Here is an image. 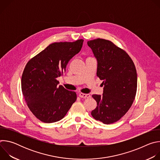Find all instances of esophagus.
<instances>
[{
  "mask_svg": "<svg viewBox=\"0 0 160 160\" xmlns=\"http://www.w3.org/2000/svg\"><path fill=\"white\" fill-rule=\"evenodd\" d=\"M79 97L81 98H90V96L88 94H83V93H80L79 94Z\"/></svg>",
  "mask_w": 160,
  "mask_h": 160,
  "instance_id": "1",
  "label": "esophagus"
}]
</instances>
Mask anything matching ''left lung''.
<instances>
[{
  "instance_id": "obj_1",
  "label": "left lung",
  "mask_w": 160,
  "mask_h": 160,
  "mask_svg": "<svg viewBox=\"0 0 160 160\" xmlns=\"http://www.w3.org/2000/svg\"><path fill=\"white\" fill-rule=\"evenodd\" d=\"M87 44L97 59V76L104 85L102 96H92L97 107L91 115L104 124L113 123L125 115L135 99V66L128 54L109 40L97 38Z\"/></svg>"
}]
</instances>
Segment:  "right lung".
I'll return each instance as SVG.
<instances>
[{"label": "right lung", "mask_w": 160, "mask_h": 160, "mask_svg": "<svg viewBox=\"0 0 160 160\" xmlns=\"http://www.w3.org/2000/svg\"><path fill=\"white\" fill-rule=\"evenodd\" d=\"M83 39L55 42L32 58L21 77L22 95L30 111L40 121L53 123L64 117L77 94L58 86L56 78L66 72L68 62L82 47Z\"/></svg>", "instance_id": "right-lung-1"}]
</instances>
